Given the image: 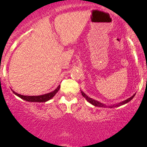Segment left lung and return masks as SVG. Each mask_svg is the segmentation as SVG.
<instances>
[{
  "instance_id": "1",
  "label": "left lung",
  "mask_w": 147,
  "mask_h": 147,
  "mask_svg": "<svg viewBox=\"0 0 147 147\" xmlns=\"http://www.w3.org/2000/svg\"><path fill=\"white\" fill-rule=\"evenodd\" d=\"M81 92H82V95H83V97H84V98H86V99L88 102L89 103H90V104H92V105H93V106H98V107H104V108L107 107V106L105 105V104H102V103L99 102H98V101L95 100V99H93L90 98V97H89L88 96H87L86 95L85 93H84L83 91L81 90ZM135 95H136V94H134V95H133L132 96V97H130V98H129V99H126V100L123 101V102H122L118 103V104H114V105H113V106H109V108L117 107V106H122V105H124V104H126V103L129 102L130 101H131V99H132L133 98V97H134Z\"/></svg>"
}]
</instances>
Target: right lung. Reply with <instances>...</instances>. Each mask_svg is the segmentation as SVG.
<instances>
[{
  "instance_id": "add662e5",
  "label": "right lung",
  "mask_w": 147,
  "mask_h": 147,
  "mask_svg": "<svg viewBox=\"0 0 147 147\" xmlns=\"http://www.w3.org/2000/svg\"><path fill=\"white\" fill-rule=\"evenodd\" d=\"M60 88V85L58 86V87L55 89V90L52 91L51 92H49V93L44 94V95H37V96H26V95H22L20 94L17 93V92H15L14 91H13V92L16 95H17L18 97H19L20 98L24 99V100L27 101V102H45L51 99L52 97H54L57 94V92L59 90Z\"/></svg>"
}]
</instances>
